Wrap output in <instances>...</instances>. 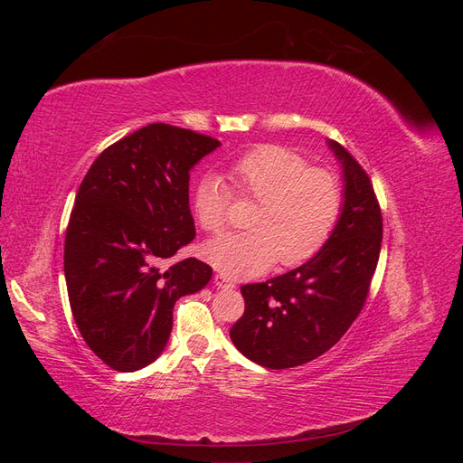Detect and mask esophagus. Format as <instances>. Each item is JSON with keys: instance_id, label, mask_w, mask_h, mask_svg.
<instances>
[{"instance_id": "34e87169", "label": "esophagus", "mask_w": 463, "mask_h": 463, "mask_svg": "<svg viewBox=\"0 0 463 463\" xmlns=\"http://www.w3.org/2000/svg\"><path fill=\"white\" fill-rule=\"evenodd\" d=\"M214 284L218 288H235V284L232 282V279L226 276V274H216L214 276Z\"/></svg>"}]
</instances>
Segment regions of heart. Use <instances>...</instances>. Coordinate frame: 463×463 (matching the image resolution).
Returning a JSON list of instances; mask_svg holds the SVG:
<instances>
[{
    "label": "heart",
    "instance_id": "obj_1",
    "mask_svg": "<svg viewBox=\"0 0 463 463\" xmlns=\"http://www.w3.org/2000/svg\"><path fill=\"white\" fill-rule=\"evenodd\" d=\"M235 193L255 199L247 232L204 243L203 253L218 270L233 276L259 274L279 259L298 266L330 241L344 208L338 175L313 167L303 154L282 145H260L230 167ZM232 191L216 174L203 175L193 191V208L206 232H220L230 216Z\"/></svg>",
    "mask_w": 463,
    "mask_h": 463
}]
</instances>
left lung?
I'll return each mask as SVG.
<instances>
[{
	"instance_id": "8db88e82",
	"label": "left lung",
	"mask_w": 463,
	"mask_h": 463,
	"mask_svg": "<svg viewBox=\"0 0 463 463\" xmlns=\"http://www.w3.org/2000/svg\"><path fill=\"white\" fill-rule=\"evenodd\" d=\"M344 208L330 241L299 269L241 288L245 313L230 330L240 352L266 369L299 367L338 344L367 301L383 243L371 179L340 143Z\"/></svg>"
}]
</instances>
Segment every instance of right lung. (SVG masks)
Instances as JSON below:
<instances>
[{
	"mask_svg": "<svg viewBox=\"0 0 463 463\" xmlns=\"http://www.w3.org/2000/svg\"><path fill=\"white\" fill-rule=\"evenodd\" d=\"M218 146L150 123L108 146L82 179L65 232L69 305L87 345L114 371L150 365L170 338L175 301L213 278L197 259L165 260L194 240L189 172Z\"/></svg>",
	"mask_w": 463,
	"mask_h": 463,
	"instance_id": "1",
	"label": "right lung"
}]
</instances>
